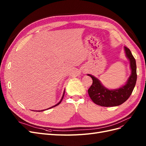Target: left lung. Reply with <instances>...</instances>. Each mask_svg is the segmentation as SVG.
<instances>
[{
    "label": "left lung",
    "instance_id": "1",
    "mask_svg": "<svg viewBox=\"0 0 146 146\" xmlns=\"http://www.w3.org/2000/svg\"><path fill=\"white\" fill-rule=\"evenodd\" d=\"M126 57L130 61L131 74L125 85L114 90L104 86L100 80L91 74L88 76L92 79V84L88 90V94L94 103L102 107H116L129 98L136 85L137 74L136 60L129 48L123 47Z\"/></svg>",
    "mask_w": 146,
    "mask_h": 146
}]
</instances>
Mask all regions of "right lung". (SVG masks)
<instances>
[{
    "label": "right lung",
    "instance_id": "1",
    "mask_svg": "<svg viewBox=\"0 0 146 146\" xmlns=\"http://www.w3.org/2000/svg\"><path fill=\"white\" fill-rule=\"evenodd\" d=\"M64 92H65V90H64V92H63V96H62V98H61V100H60V102L58 103H57L56 105H54V106H52V107H50V108H47V109H46V110H39V111H44V110H48V109H50V108H53V107H56V106H57V105H58L61 102V101H62V100H63V97H64Z\"/></svg>",
    "mask_w": 146,
    "mask_h": 146
}]
</instances>
